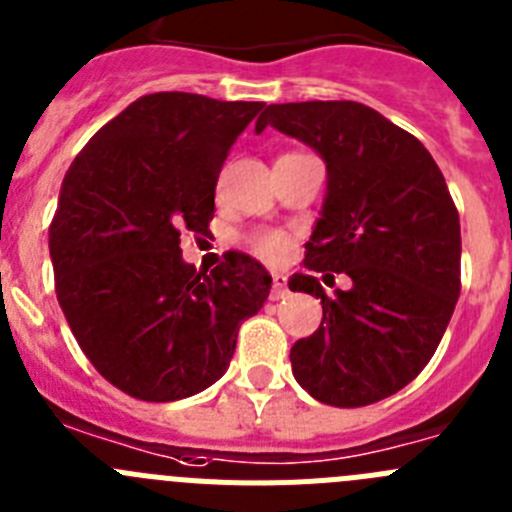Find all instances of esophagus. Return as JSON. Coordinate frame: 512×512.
<instances>
[{
    "label": "esophagus",
    "mask_w": 512,
    "mask_h": 512,
    "mask_svg": "<svg viewBox=\"0 0 512 512\" xmlns=\"http://www.w3.org/2000/svg\"><path fill=\"white\" fill-rule=\"evenodd\" d=\"M274 289H271V299H284L289 294V284H287V276L284 274H274Z\"/></svg>",
    "instance_id": "esophagus-1"
}]
</instances>
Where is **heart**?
I'll return each instance as SVG.
<instances>
[{"instance_id":"obj_1","label":"heart","mask_w":512,"mask_h":512,"mask_svg":"<svg viewBox=\"0 0 512 512\" xmlns=\"http://www.w3.org/2000/svg\"><path fill=\"white\" fill-rule=\"evenodd\" d=\"M251 246L269 264H284L292 253V238L281 231H261L251 238Z\"/></svg>"}]
</instances>
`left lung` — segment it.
<instances>
[{
    "label": "left lung",
    "mask_w": 512,
    "mask_h": 512,
    "mask_svg": "<svg viewBox=\"0 0 512 512\" xmlns=\"http://www.w3.org/2000/svg\"><path fill=\"white\" fill-rule=\"evenodd\" d=\"M266 126L327 164L309 274L289 279L292 292L322 299L320 327L289 353L294 378L337 409L393 396L431 360L462 287L459 213L442 170L419 139L363 103H271L256 134ZM312 270L350 275L351 289L327 298Z\"/></svg>",
    "instance_id": "8db88e82"
}]
</instances>
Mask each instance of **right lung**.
I'll return each instance as SVG.
<instances>
[{
	"label": "right lung",
	"instance_id": "1",
	"mask_svg": "<svg viewBox=\"0 0 512 512\" xmlns=\"http://www.w3.org/2000/svg\"><path fill=\"white\" fill-rule=\"evenodd\" d=\"M261 101L149 93L73 159L50 223L55 294L93 368L139 401H177L228 370L238 327L271 276L228 251L213 271L182 261L180 233L208 236L215 185Z\"/></svg>",
	"mask_w": 512,
	"mask_h": 512
}]
</instances>
